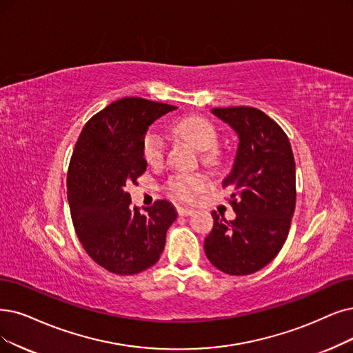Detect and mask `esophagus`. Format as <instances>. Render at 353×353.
Masks as SVG:
<instances>
[{
  "label": "esophagus",
  "mask_w": 353,
  "mask_h": 353,
  "mask_svg": "<svg viewBox=\"0 0 353 353\" xmlns=\"http://www.w3.org/2000/svg\"><path fill=\"white\" fill-rule=\"evenodd\" d=\"M176 211L179 216H191L194 213V210L188 207H176Z\"/></svg>",
  "instance_id": "obj_1"
}]
</instances>
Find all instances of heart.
I'll list each match as a JSON object with an SVG mask.
<instances>
[{"label": "heart", "mask_w": 353, "mask_h": 353, "mask_svg": "<svg viewBox=\"0 0 353 353\" xmlns=\"http://www.w3.org/2000/svg\"><path fill=\"white\" fill-rule=\"evenodd\" d=\"M174 132L188 140L199 150H207L204 153L205 161L211 162L217 158V150L214 149L217 143V130L210 120L199 116L185 117L174 125ZM142 152L149 165H159L163 162L166 142L159 130L150 129L145 134ZM207 185L208 181L201 174H175L166 181L168 192L182 201H191Z\"/></svg>", "instance_id": "heart-1"}]
</instances>
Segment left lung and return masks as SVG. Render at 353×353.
I'll use <instances>...</instances> for the list:
<instances>
[{"instance_id":"1","label":"left lung","mask_w":353,"mask_h":353,"mask_svg":"<svg viewBox=\"0 0 353 353\" xmlns=\"http://www.w3.org/2000/svg\"><path fill=\"white\" fill-rule=\"evenodd\" d=\"M239 136L232 172L223 188L236 219L216 211L204 250L217 270L249 275L262 270L283 249L295 210V162L288 136L263 111L253 107L211 110Z\"/></svg>"}]
</instances>
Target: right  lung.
<instances>
[{
  "mask_svg": "<svg viewBox=\"0 0 353 353\" xmlns=\"http://www.w3.org/2000/svg\"><path fill=\"white\" fill-rule=\"evenodd\" d=\"M175 105L125 97L92 116L68 168V201L77 236L108 272L134 275L157 263L175 207L158 200L140 213L125 185L146 171L142 145L149 125Z\"/></svg>",
  "mask_w": 353,
  "mask_h": 353,
  "instance_id": "1",
  "label": "right lung"
}]
</instances>
